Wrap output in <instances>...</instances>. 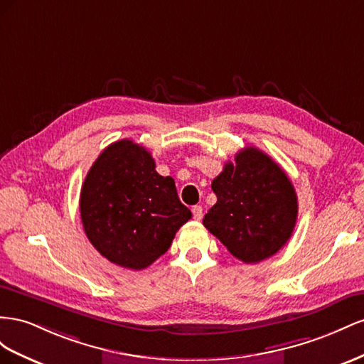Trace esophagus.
<instances>
[{"label": "esophagus", "mask_w": 364, "mask_h": 364, "mask_svg": "<svg viewBox=\"0 0 364 364\" xmlns=\"http://www.w3.org/2000/svg\"><path fill=\"white\" fill-rule=\"evenodd\" d=\"M192 213H193V218H195V220H201V218H203V207L201 205H193L192 207Z\"/></svg>", "instance_id": "34e87169"}]
</instances>
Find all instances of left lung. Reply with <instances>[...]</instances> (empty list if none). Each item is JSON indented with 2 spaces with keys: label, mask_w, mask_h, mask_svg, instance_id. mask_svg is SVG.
I'll return each mask as SVG.
<instances>
[{
  "label": "left lung",
  "mask_w": 364,
  "mask_h": 364,
  "mask_svg": "<svg viewBox=\"0 0 364 364\" xmlns=\"http://www.w3.org/2000/svg\"><path fill=\"white\" fill-rule=\"evenodd\" d=\"M216 204L203 224L245 264L276 255L291 237L299 204L293 183L280 166L247 146L212 181Z\"/></svg>",
  "instance_id": "1"
}]
</instances>
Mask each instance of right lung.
<instances>
[{
    "label": "right lung",
    "mask_w": 364,
    "mask_h": 364,
    "mask_svg": "<svg viewBox=\"0 0 364 364\" xmlns=\"http://www.w3.org/2000/svg\"><path fill=\"white\" fill-rule=\"evenodd\" d=\"M85 235L109 262L143 269L168 252L192 213L146 148L123 139L102 151L80 191Z\"/></svg>",
    "instance_id": "obj_1"
}]
</instances>
